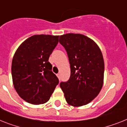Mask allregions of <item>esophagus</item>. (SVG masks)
<instances>
[{
  "instance_id": "esophagus-1",
  "label": "esophagus",
  "mask_w": 127,
  "mask_h": 127,
  "mask_svg": "<svg viewBox=\"0 0 127 127\" xmlns=\"http://www.w3.org/2000/svg\"><path fill=\"white\" fill-rule=\"evenodd\" d=\"M57 76L58 77V78L59 79H60V73H57Z\"/></svg>"
}]
</instances>
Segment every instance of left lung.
Instances as JSON below:
<instances>
[{"label": "left lung", "instance_id": "obj_1", "mask_svg": "<svg viewBox=\"0 0 127 127\" xmlns=\"http://www.w3.org/2000/svg\"><path fill=\"white\" fill-rule=\"evenodd\" d=\"M59 42L68 54L70 77L60 87L68 105L81 106L91 102L101 90L105 64L101 51L95 42L79 33L60 36Z\"/></svg>", "mask_w": 127, "mask_h": 127}]
</instances>
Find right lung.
I'll return each instance as SVG.
<instances>
[{
	"label": "right lung",
	"instance_id": "add662e5",
	"mask_svg": "<svg viewBox=\"0 0 127 127\" xmlns=\"http://www.w3.org/2000/svg\"><path fill=\"white\" fill-rule=\"evenodd\" d=\"M59 36L35 35L19 46L11 64L13 86L19 95L33 105L45 103L59 84L48 61Z\"/></svg>",
	"mask_w": 127,
	"mask_h": 127
}]
</instances>
